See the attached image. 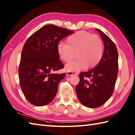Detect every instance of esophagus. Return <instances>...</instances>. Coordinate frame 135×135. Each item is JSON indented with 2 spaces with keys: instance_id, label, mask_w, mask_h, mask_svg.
Listing matches in <instances>:
<instances>
[{
  "instance_id": "obj_1",
  "label": "esophagus",
  "mask_w": 135,
  "mask_h": 135,
  "mask_svg": "<svg viewBox=\"0 0 135 135\" xmlns=\"http://www.w3.org/2000/svg\"><path fill=\"white\" fill-rule=\"evenodd\" d=\"M73 74H76V73L74 72H71V71H68V72H67V75L68 76L72 75Z\"/></svg>"
}]
</instances>
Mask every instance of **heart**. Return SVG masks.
<instances>
[{"instance_id": "b5f03b06", "label": "heart", "mask_w": 135, "mask_h": 135, "mask_svg": "<svg viewBox=\"0 0 135 135\" xmlns=\"http://www.w3.org/2000/svg\"><path fill=\"white\" fill-rule=\"evenodd\" d=\"M57 54L62 61L68 63L66 70L79 71L85 67L91 69L95 67L101 60L103 54V42L101 38L86 31H78L68 37L66 44L60 43L57 47Z\"/></svg>"}]
</instances>
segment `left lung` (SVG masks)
I'll use <instances>...</instances> for the list:
<instances>
[{"label":"left lung","instance_id":"obj_1","mask_svg":"<svg viewBox=\"0 0 135 135\" xmlns=\"http://www.w3.org/2000/svg\"><path fill=\"white\" fill-rule=\"evenodd\" d=\"M104 45L103 57L93 69L81 73L75 88L77 97L85 107L97 108L103 105L113 93L118 71V54L115 44L99 29Z\"/></svg>","mask_w":135,"mask_h":135}]
</instances>
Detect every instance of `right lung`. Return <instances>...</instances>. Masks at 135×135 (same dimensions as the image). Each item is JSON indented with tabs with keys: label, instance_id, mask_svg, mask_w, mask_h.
Returning <instances> with one entry per match:
<instances>
[{
	"label": "right lung",
	"instance_id": "obj_1",
	"mask_svg": "<svg viewBox=\"0 0 135 135\" xmlns=\"http://www.w3.org/2000/svg\"><path fill=\"white\" fill-rule=\"evenodd\" d=\"M74 33L50 24L42 27L28 38L22 48L18 68L20 84L31 104L43 106L51 102L65 74H55L64 68L57 47L64 37Z\"/></svg>",
	"mask_w": 135,
	"mask_h": 135
}]
</instances>
